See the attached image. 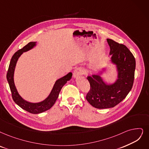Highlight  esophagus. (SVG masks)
Returning a JSON list of instances; mask_svg holds the SVG:
<instances>
[{
    "label": "esophagus",
    "mask_w": 149,
    "mask_h": 149,
    "mask_svg": "<svg viewBox=\"0 0 149 149\" xmlns=\"http://www.w3.org/2000/svg\"><path fill=\"white\" fill-rule=\"evenodd\" d=\"M83 73H84V71H83V70L81 68H78L74 71L73 76L75 77V78H77V77L79 76L80 75L82 74Z\"/></svg>",
    "instance_id": "obj_1"
}]
</instances>
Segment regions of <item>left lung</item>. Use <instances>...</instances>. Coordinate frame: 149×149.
Masks as SVG:
<instances>
[{
    "instance_id": "1",
    "label": "left lung",
    "mask_w": 149,
    "mask_h": 149,
    "mask_svg": "<svg viewBox=\"0 0 149 149\" xmlns=\"http://www.w3.org/2000/svg\"><path fill=\"white\" fill-rule=\"evenodd\" d=\"M110 47L111 61L117 65L118 79L112 85H106L100 75L88 76L90 90L86 100L98 109L113 108L125 98L132 90L136 68L134 56L124 45L107 39Z\"/></svg>"
}]
</instances>
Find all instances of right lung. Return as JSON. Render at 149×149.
<instances>
[{
    "instance_id": "add662e5",
    "label": "right lung",
    "mask_w": 149,
    "mask_h": 149,
    "mask_svg": "<svg viewBox=\"0 0 149 149\" xmlns=\"http://www.w3.org/2000/svg\"><path fill=\"white\" fill-rule=\"evenodd\" d=\"M35 45V42H30L25 46H24L22 49L18 50L15 53L11 59L9 65L8 70L7 73V79L9 84L11 95H12V98L14 102L19 106H20L22 109H24L30 113H32V114H39V113H41L49 109L54 104L62 87L66 84L68 81L71 79V76H72V73H69L67 75H65L62 78L56 81L49 97L45 100L43 102L38 103H32L27 102L24 100H23L19 93H17L14 84V71L17 59L22 54L23 52H26L29 49H32Z\"/></svg>"
}]
</instances>
